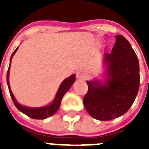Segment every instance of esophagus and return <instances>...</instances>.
I'll return each instance as SVG.
<instances>
[{
	"instance_id": "esophagus-1",
	"label": "esophagus",
	"mask_w": 149,
	"mask_h": 149,
	"mask_svg": "<svg viewBox=\"0 0 149 149\" xmlns=\"http://www.w3.org/2000/svg\"><path fill=\"white\" fill-rule=\"evenodd\" d=\"M86 77V73L84 72H82V71H80L77 73V77L78 79H84Z\"/></svg>"
}]
</instances>
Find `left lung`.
I'll list each match as a JSON object with an SVG mask.
<instances>
[{"mask_svg":"<svg viewBox=\"0 0 149 149\" xmlns=\"http://www.w3.org/2000/svg\"><path fill=\"white\" fill-rule=\"evenodd\" d=\"M110 54H104L108 80L106 85L86 81L88 91L84 104L88 113L101 121H108L125 114L138 93L139 66L137 56L123 36H116Z\"/></svg>","mask_w":149,"mask_h":149,"instance_id":"obj_1","label":"left lung"}]
</instances>
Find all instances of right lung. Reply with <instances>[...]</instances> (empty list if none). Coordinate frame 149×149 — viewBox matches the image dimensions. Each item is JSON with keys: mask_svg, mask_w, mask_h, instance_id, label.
Returning <instances> with one entry per match:
<instances>
[{"mask_svg": "<svg viewBox=\"0 0 149 149\" xmlns=\"http://www.w3.org/2000/svg\"><path fill=\"white\" fill-rule=\"evenodd\" d=\"M17 50H18V48L14 51V52H13V54H12L11 58H10V65H9L7 74H6V81H7L8 88H9L10 96H11L13 103H14V104H15V106L16 107L18 110H19L21 112H22L23 113L26 114V115L28 116L30 118H32V119H46V118H48V117L53 116L54 114L58 110V109L60 108L61 101L62 99H63L64 95L65 94V93H66L68 89H70V87L72 86L73 83L75 81V75L73 74V75H72L71 77H68V78L65 79V81L62 83L60 88H59L58 89V92L56 93V97H55L53 103L51 104L50 105L43 107H39V108H29V107H26L22 106V105L19 104L16 101V100H15V97H14L13 93H12L11 89H10V83H9V73H10V64H11L12 57H13V55L15 54V53L16 52Z\"/></svg>", "mask_w": 149, "mask_h": 149, "instance_id": "1", "label": "right lung"}]
</instances>
